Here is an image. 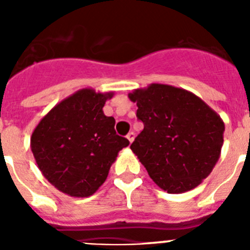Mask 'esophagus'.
I'll return each instance as SVG.
<instances>
[{"mask_svg":"<svg viewBox=\"0 0 250 250\" xmlns=\"http://www.w3.org/2000/svg\"><path fill=\"white\" fill-rule=\"evenodd\" d=\"M126 138H127V140H129L130 144H131L132 141H134V139H135V134H134V132H132V131H130L129 134H127V135H126Z\"/></svg>","mask_w":250,"mask_h":250,"instance_id":"obj_1","label":"esophagus"}]
</instances>
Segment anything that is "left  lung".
Masks as SVG:
<instances>
[{"instance_id": "1", "label": "left lung", "mask_w": 250, "mask_h": 250, "mask_svg": "<svg viewBox=\"0 0 250 250\" xmlns=\"http://www.w3.org/2000/svg\"><path fill=\"white\" fill-rule=\"evenodd\" d=\"M144 129L130 149L150 178L169 194L196 188L219 160L224 123L188 90L150 83L129 94Z\"/></svg>"}]
</instances>
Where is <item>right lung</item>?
Instances as JSON below:
<instances>
[{
  "instance_id": "obj_1",
  "label": "right lung",
  "mask_w": 250,
  "mask_h": 250,
  "mask_svg": "<svg viewBox=\"0 0 250 250\" xmlns=\"http://www.w3.org/2000/svg\"><path fill=\"white\" fill-rule=\"evenodd\" d=\"M114 92L81 89L55 105L31 136V150L42 175L57 190L86 198L98 190L126 138L103 111Z\"/></svg>"
}]
</instances>
